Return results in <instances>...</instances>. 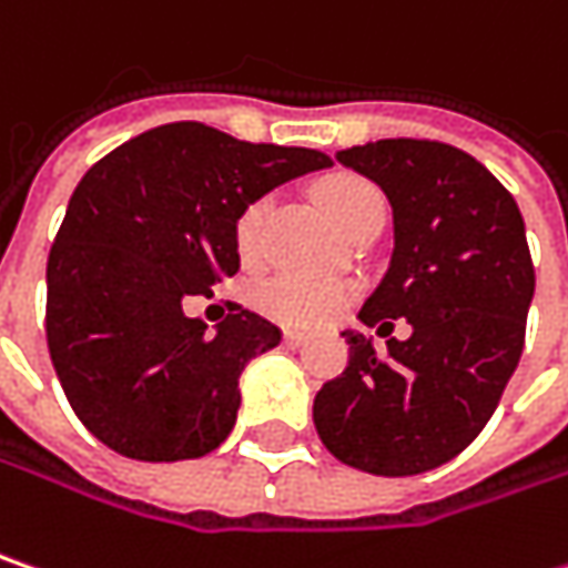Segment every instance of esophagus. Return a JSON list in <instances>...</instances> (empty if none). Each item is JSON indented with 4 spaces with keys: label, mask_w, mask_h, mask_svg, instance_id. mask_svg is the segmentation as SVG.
Returning <instances> with one entry per match:
<instances>
[{
    "label": "esophagus",
    "mask_w": 568,
    "mask_h": 568,
    "mask_svg": "<svg viewBox=\"0 0 568 568\" xmlns=\"http://www.w3.org/2000/svg\"><path fill=\"white\" fill-rule=\"evenodd\" d=\"M283 341L288 347H305V344H308V334H302V331H285Z\"/></svg>",
    "instance_id": "1"
}]
</instances>
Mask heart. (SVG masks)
<instances>
[{"label":"heart","mask_w":568,"mask_h":568,"mask_svg":"<svg viewBox=\"0 0 568 568\" xmlns=\"http://www.w3.org/2000/svg\"><path fill=\"white\" fill-rule=\"evenodd\" d=\"M317 199H321L327 217L341 231H347L366 209L383 202L376 185L366 183L363 176H353V173H341V176L327 180L317 189ZM266 212H270L266 199H256L234 221V244H237V253L244 260H253L260 251V234H263ZM347 302H351V285L337 283V280L273 276L256 288L260 312L273 321L292 324V327H321V324L341 315Z\"/></svg>","instance_id":"1"}]
</instances>
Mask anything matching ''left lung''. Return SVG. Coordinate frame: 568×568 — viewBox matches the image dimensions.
<instances>
[{"instance_id": "left-lung-1", "label": "left lung", "mask_w": 568, "mask_h": 568, "mask_svg": "<svg viewBox=\"0 0 568 568\" xmlns=\"http://www.w3.org/2000/svg\"><path fill=\"white\" fill-rule=\"evenodd\" d=\"M337 160L383 189L395 224L359 321L387 337L405 316L413 337L379 353L344 331L351 359L315 395L317 437L353 469L417 476L479 437L515 376L534 298L524 217L476 156L440 141L388 138Z\"/></svg>"}]
</instances>
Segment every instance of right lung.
<instances>
[{"instance_id": "add662e5", "label": "right lung", "mask_w": 568, "mask_h": 568, "mask_svg": "<svg viewBox=\"0 0 568 568\" xmlns=\"http://www.w3.org/2000/svg\"><path fill=\"white\" fill-rule=\"evenodd\" d=\"M331 166L308 148L247 144L199 121L160 124L102 156L70 195L48 256V351L70 408L128 459L217 450L241 373L283 331L241 308L205 334L189 295L241 270L237 215Z\"/></svg>"}]
</instances>
